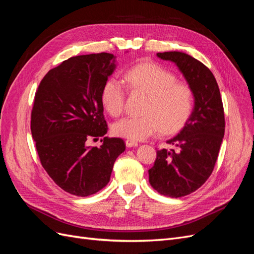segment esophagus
Here are the masks:
<instances>
[{"label":"esophagus","instance_id":"obj_1","mask_svg":"<svg viewBox=\"0 0 254 254\" xmlns=\"http://www.w3.org/2000/svg\"><path fill=\"white\" fill-rule=\"evenodd\" d=\"M137 145H139V144H137V142H135V141H132V140H127L126 141V146H127V147H129V148L136 147Z\"/></svg>","mask_w":254,"mask_h":254}]
</instances>
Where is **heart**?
<instances>
[{
    "label": "heart",
    "mask_w": 254,
    "mask_h": 254,
    "mask_svg": "<svg viewBox=\"0 0 254 254\" xmlns=\"http://www.w3.org/2000/svg\"><path fill=\"white\" fill-rule=\"evenodd\" d=\"M124 81L132 93L146 95L140 117H127L115 123V135L142 141L161 131L173 134L186 125L193 109V91L175 74L155 63H142L129 68ZM126 88L117 78L106 80L102 89V103L111 117L124 110Z\"/></svg>",
    "instance_id": "b5f03b06"
}]
</instances>
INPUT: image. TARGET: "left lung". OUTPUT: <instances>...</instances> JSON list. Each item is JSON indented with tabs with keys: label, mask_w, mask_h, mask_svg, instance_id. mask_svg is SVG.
<instances>
[{
	"label": "left lung",
	"mask_w": 254,
	"mask_h": 254,
	"mask_svg": "<svg viewBox=\"0 0 254 254\" xmlns=\"http://www.w3.org/2000/svg\"><path fill=\"white\" fill-rule=\"evenodd\" d=\"M174 63L194 95V109L181 131L168 140L176 149L157 151L148 171L149 183L158 193L178 198L193 193L211 176L225 134V114L213 73L200 61L182 52L158 53Z\"/></svg>",
	"instance_id": "left-lung-1"
}]
</instances>
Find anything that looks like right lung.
Masks as SVG:
<instances>
[{
  "mask_svg": "<svg viewBox=\"0 0 254 254\" xmlns=\"http://www.w3.org/2000/svg\"><path fill=\"white\" fill-rule=\"evenodd\" d=\"M115 65L109 53L71 57L50 70L36 91L30 130L38 156L54 182L75 196L105 188L126 148L120 137L105 136L99 147L87 145L108 130L102 89Z\"/></svg>",
  "mask_w": 254,
  "mask_h": 254,
  "instance_id": "add662e5",
  "label": "right lung"
}]
</instances>
